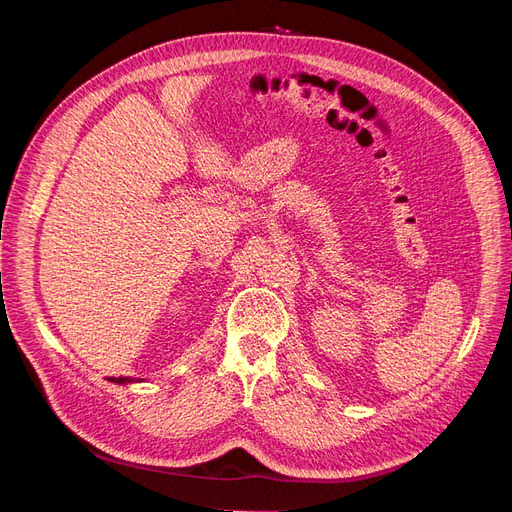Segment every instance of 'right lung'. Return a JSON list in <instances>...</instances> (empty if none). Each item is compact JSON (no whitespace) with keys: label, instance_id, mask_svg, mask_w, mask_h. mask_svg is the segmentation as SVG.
<instances>
[{"label":"right lung","instance_id":"right-lung-1","mask_svg":"<svg viewBox=\"0 0 512 512\" xmlns=\"http://www.w3.org/2000/svg\"><path fill=\"white\" fill-rule=\"evenodd\" d=\"M111 382H115V384H130V382H138V380H132V378H108Z\"/></svg>","mask_w":512,"mask_h":512}]
</instances>
